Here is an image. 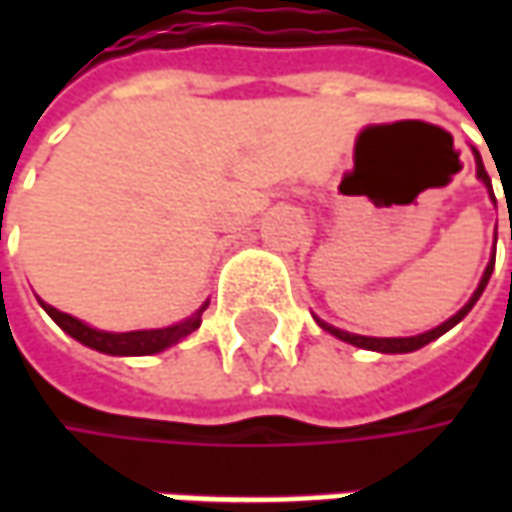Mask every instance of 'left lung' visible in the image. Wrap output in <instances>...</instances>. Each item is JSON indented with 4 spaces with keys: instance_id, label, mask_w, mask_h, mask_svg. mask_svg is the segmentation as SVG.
Segmentation results:
<instances>
[{
    "instance_id": "1",
    "label": "left lung",
    "mask_w": 512,
    "mask_h": 512,
    "mask_svg": "<svg viewBox=\"0 0 512 512\" xmlns=\"http://www.w3.org/2000/svg\"><path fill=\"white\" fill-rule=\"evenodd\" d=\"M473 159H476V176H479V182L487 187L490 199L496 202V196H493V185H490V176H487V170H484V165H482V156H479V150H476V148H473ZM493 265H496V253L490 256V262H487V267H484V273H482V282H479V287L473 290V296L467 299V305H464L459 313H453V316H450L447 322H442L439 327H433V330H427V333H419V336H399V339H382V336H359V333H347V330H339V327L327 325V322H322L319 316H316V325L322 327V330H327L330 336H336V339H342V342H347V344H356V347H364V350H376V353H413V350H419V347H424V344H430L433 339L444 336V333H447L450 327L459 325L464 316H467V313L473 310V305L479 302V296H482L484 287H487V282H490Z\"/></svg>"
}]
</instances>
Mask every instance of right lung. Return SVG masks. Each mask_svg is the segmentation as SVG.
Here are the masks:
<instances>
[{
	"label": "right lung",
	"mask_w": 512,
	"mask_h": 512,
	"mask_svg": "<svg viewBox=\"0 0 512 512\" xmlns=\"http://www.w3.org/2000/svg\"><path fill=\"white\" fill-rule=\"evenodd\" d=\"M39 305L45 307V313L68 336H73L76 342H82L90 350H99V353H108V356H153V353H162V350H168L176 342H182L185 336H190L196 327L202 325V313H205L207 302L193 316H187V319L176 322V325L156 327V330H128V333L96 330V327L85 325L82 319H76L70 313H62V310L45 305V302H39Z\"/></svg>",
	"instance_id": "add662e5"
}]
</instances>
